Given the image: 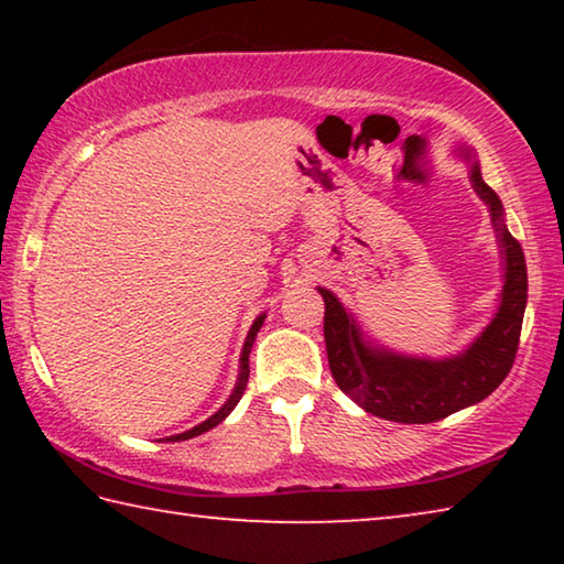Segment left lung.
Here are the masks:
<instances>
[{"label":"left lung","instance_id":"left-lung-1","mask_svg":"<svg viewBox=\"0 0 564 564\" xmlns=\"http://www.w3.org/2000/svg\"><path fill=\"white\" fill-rule=\"evenodd\" d=\"M470 164L475 194L490 208L505 259L500 308L467 350L453 358H415L370 346L358 323L328 289L318 293L326 301L323 336L328 366L338 388L370 415L393 423H435L467 405L480 403L508 378L518 352L524 305H528V265L520 243L502 218V202L485 184L473 151L463 149Z\"/></svg>","mask_w":564,"mask_h":564}]
</instances>
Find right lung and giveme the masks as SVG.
I'll use <instances>...</instances> for the list:
<instances>
[{
  "mask_svg": "<svg viewBox=\"0 0 564 564\" xmlns=\"http://www.w3.org/2000/svg\"><path fill=\"white\" fill-rule=\"evenodd\" d=\"M263 318H265V313H261V316L253 321V326H251V330H248V336H246L243 350H241V360H238V380H236L234 393L228 395L226 403H224L221 408H218L212 417L204 420L202 425L191 427V431H186V433H178V435H171V437H166L169 443L188 441V437H196V435H202V433H206V431H212V427H216L218 423H221V420H226V415L231 413V410L238 405V400H241L243 390H246V383H248V373H251V370H248V352H251V348H253V340H256V336H259V330H261V326H263Z\"/></svg>",
  "mask_w": 564,
  "mask_h": 564,
  "instance_id": "right-lung-1",
  "label": "right lung"
}]
</instances>
